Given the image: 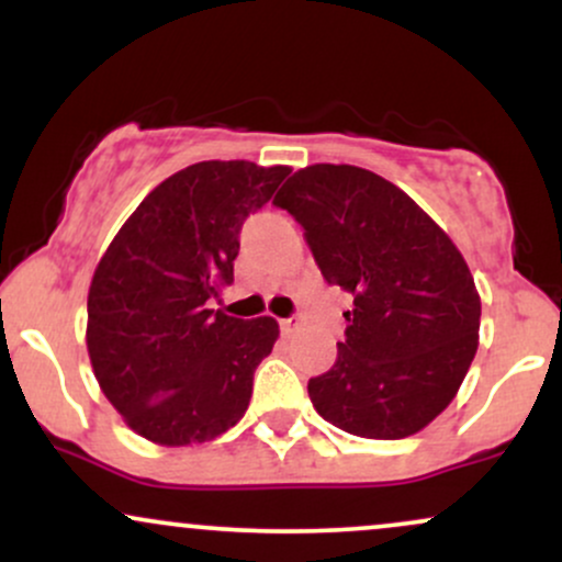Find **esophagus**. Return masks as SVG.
Returning <instances> with one entry per match:
<instances>
[{
	"instance_id": "esophagus-1",
	"label": "esophagus",
	"mask_w": 562,
	"mask_h": 562,
	"mask_svg": "<svg viewBox=\"0 0 562 562\" xmlns=\"http://www.w3.org/2000/svg\"><path fill=\"white\" fill-rule=\"evenodd\" d=\"M299 325H301V317H288V319H280V330L285 333V335H290V333L299 330Z\"/></svg>"
}]
</instances>
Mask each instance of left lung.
<instances>
[{
	"instance_id": "obj_1",
	"label": "left lung",
	"mask_w": 562,
	"mask_h": 562,
	"mask_svg": "<svg viewBox=\"0 0 562 562\" xmlns=\"http://www.w3.org/2000/svg\"><path fill=\"white\" fill-rule=\"evenodd\" d=\"M274 205L306 229L322 277L353 295L338 359L308 380L314 409L362 438L423 430L479 351L481 295L457 245L404 190L359 166H306Z\"/></svg>"
}]
</instances>
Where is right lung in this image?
Here are the masks:
<instances>
[{
    "label": "right lung",
    "instance_id": "right-lung-1",
    "mask_svg": "<svg viewBox=\"0 0 562 562\" xmlns=\"http://www.w3.org/2000/svg\"><path fill=\"white\" fill-rule=\"evenodd\" d=\"M288 173L250 160L187 166L142 200L97 263L89 362L108 402L147 441H211L248 409L280 325L229 317L209 301L235 280L243 222Z\"/></svg>",
    "mask_w": 562,
    "mask_h": 562
}]
</instances>
